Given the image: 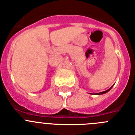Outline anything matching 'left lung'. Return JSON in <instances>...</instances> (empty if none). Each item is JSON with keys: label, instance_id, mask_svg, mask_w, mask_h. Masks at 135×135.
Instances as JSON below:
<instances>
[{"label": "left lung", "instance_id": "obj_1", "mask_svg": "<svg viewBox=\"0 0 135 135\" xmlns=\"http://www.w3.org/2000/svg\"><path fill=\"white\" fill-rule=\"evenodd\" d=\"M112 87H113V86H112V87H110V88H109V89H108V90H105V91H103V92H101V93H95V95H103V94L106 93H108V91H109V90H111V89H112Z\"/></svg>", "mask_w": 135, "mask_h": 135}]
</instances>
